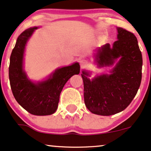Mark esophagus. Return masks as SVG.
Instances as JSON below:
<instances>
[{
    "label": "esophagus",
    "instance_id": "34e87169",
    "mask_svg": "<svg viewBox=\"0 0 151 151\" xmlns=\"http://www.w3.org/2000/svg\"><path fill=\"white\" fill-rule=\"evenodd\" d=\"M80 64H81V66L82 68H83V67L86 66L87 61H86V60H85V59H81V60L80 61Z\"/></svg>",
    "mask_w": 151,
    "mask_h": 151
}]
</instances>
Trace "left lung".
<instances>
[{
    "instance_id": "1",
    "label": "left lung",
    "mask_w": 151,
    "mask_h": 151,
    "mask_svg": "<svg viewBox=\"0 0 151 151\" xmlns=\"http://www.w3.org/2000/svg\"><path fill=\"white\" fill-rule=\"evenodd\" d=\"M118 40L99 47L95 62L99 68L115 66L109 74L90 80V72L83 70L84 101L94 114L108 116L127 108L137 94L142 76V55L132 33L118 27Z\"/></svg>"
}]
</instances>
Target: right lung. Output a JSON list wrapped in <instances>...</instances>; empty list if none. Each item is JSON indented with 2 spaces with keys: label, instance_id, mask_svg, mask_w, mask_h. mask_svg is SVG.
<instances>
[{
  "label": "right lung",
  "instance_id": "1",
  "mask_svg": "<svg viewBox=\"0 0 151 151\" xmlns=\"http://www.w3.org/2000/svg\"><path fill=\"white\" fill-rule=\"evenodd\" d=\"M34 27L22 32L17 39L10 56L9 78L16 101L31 114L48 115L57 111L63 87L71 76L79 74V63L57 68L42 81L33 82L24 70V52L29 39L36 29Z\"/></svg>",
  "mask_w": 151,
  "mask_h": 151
}]
</instances>
